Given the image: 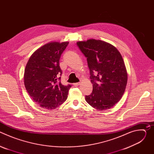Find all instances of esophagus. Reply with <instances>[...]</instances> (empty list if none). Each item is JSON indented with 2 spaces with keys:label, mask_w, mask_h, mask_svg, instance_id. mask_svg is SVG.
<instances>
[{
  "label": "esophagus",
  "mask_w": 154,
  "mask_h": 154,
  "mask_svg": "<svg viewBox=\"0 0 154 154\" xmlns=\"http://www.w3.org/2000/svg\"><path fill=\"white\" fill-rule=\"evenodd\" d=\"M80 84H81V82H78V83H74V85L75 86H77L80 85Z\"/></svg>",
  "instance_id": "obj_1"
}]
</instances>
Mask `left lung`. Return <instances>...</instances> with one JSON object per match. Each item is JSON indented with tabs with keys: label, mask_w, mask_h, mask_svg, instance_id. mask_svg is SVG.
<instances>
[{
	"label": "left lung",
	"mask_w": 154,
	"mask_h": 154,
	"mask_svg": "<svg viewBox=\"0 0 154 154\" xmlns=\"http://www.w3.org/2000/svg\"><path fill=\"white\" fill-rule=\"evenodd\" d=\"M77 45L86 57L93 88L86 101L100 111L111 108L122 98L127 83L121 54L111 44L99 39L78 41Z\"/></svg>",
	"instance_id": "8db88e82"
}]
</instances>
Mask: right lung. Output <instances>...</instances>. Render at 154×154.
I'll return each instance as SVG.
<instances>
[{
  "label": "right lung",
  "mask_w": 154,
  "mask_h": 154,
  "mask_svg": "<svg viewBox=\"0 0 154 154\" xmlns=\"http://www.w3.org/2000/svg\"><path fill=\"white\" fill-rule=\"evenodd\" d=\"M69 42L52 41L35 51L25 68L24 85L34 102L45 109H53L66 100L71 86L63 85L59 60Z\"/></svg>",
  "instance_id": "obj_1"
}]
</instances>
